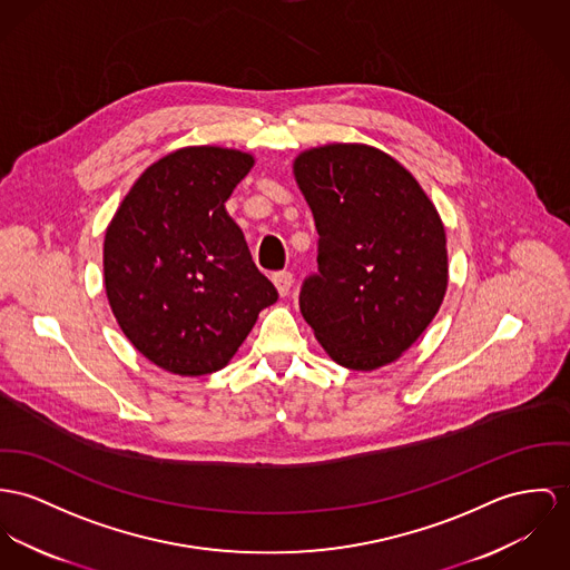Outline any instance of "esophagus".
Listing matches in <instances>:
<instances>
[{"instance_id": "esophagus-1", "label": "esophagus", "mask_w": 570, "mask_h": 570, "mask_svg": "<svg viewBox=\"0 0 570 570\" xmlns=\"http://www.w3.org/2000/svg\"><path fill=\"white\" fill-rule=\"evenodd\" d=\"M271 279H273V284H275V288L282 297H286L291 293V288H293V273L291 271H277V273L271 275Z\"/></svg>"}]
</instances>
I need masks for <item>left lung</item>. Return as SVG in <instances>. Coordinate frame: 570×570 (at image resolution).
Instances as JSON below:
<instances>
[{
	"label": "left lung",
	"mask_w": 570,
	"mask_h": 570,
	"mask_svg": "<svg viewBox=\"0 0 570 570\" xmlns=\"http://www.w3.org/2000/svg\"><path fill=\"white\" fill-rule=\"evenodd\" d=\"M318 232L316 273L299 309L338 364L394 362L436 316L446 291V238L434 204L389 154L325 145L295 160Z\"/></svg>",
	"instance_id": "obj_1"
}]
</instances>
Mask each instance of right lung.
I'll return each mask as SVG.
<instances>
[{"label": "right lung", "instance_id": "right-lung-1", "mask_svg": "<svg viewBox=\"0 0 570 570\" xmlns=\"http://www.w3.org/2000/svg\"><path fill=\"white\" fill-rule=\"evenodd\" d=\"M249 154L186 147L136 179L104 240L110 307L131 345L176 375L223 368L275 286L225 213Z\"/></svg>", "mask_w": 570, "mask_h": 570}]
</instances>
